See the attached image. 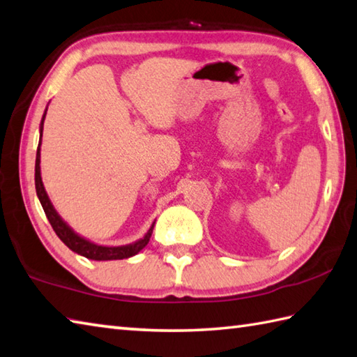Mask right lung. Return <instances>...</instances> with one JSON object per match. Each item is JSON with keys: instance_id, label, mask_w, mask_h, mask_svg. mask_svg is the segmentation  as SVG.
I'll use <instances>...</instances> for the list:
<instances>
[{"instance_id": "obj_1", "label": "right lung", "mask_w": 357, "mask_h": 357, "mask_svg": "<svg viewBox=\"0 0 357 357\" xmlns=\"http://www.w3.org/2000/svg\"><path fill=\"white\" fill-rule=\"evenodd\" d=\"M46 111H47V107L40 122V141H38V149H37V158H35V190H37V197L41 202V207H43L49 222H51L54 232L57 234L59 238L65 243L73 252L79 254L82 257H86L89 260H96V261L123 260V258H130L132 255L139 254L146 244H149L150 236L153 234V227H155V222H153L151 227L149 229V232L135 243L125 244V246H102V244H96L93 241L86 240L85 236L74 232V229L69 226L68 222L59 215V212L54 208L52 202L49 199L47 193L45 190L43 181H41V170H40V146H41V136H43V123H45Z\"/></svg>"}]
</instances>
